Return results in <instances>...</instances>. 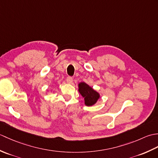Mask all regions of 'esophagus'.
Instances as JSON below:
<instances>
[{"label":"esophagus","mask_w":158,"mask_h":158,"mask_svg":"<svg viewBox=\"0 0 158 158\" xmlns=\"http://www.w3.org/2000/svg\"><path fill=\"white\" fill-rule=\"evenodd\" d=\"M73 79L71 77H68L66 78V82L68 83H70V84L73 83Z\"/></svg>","instance_id":"esophagus-1"}]
</instances>
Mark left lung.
<instances>
[{
	"instance_id": "8db88e82",
	"label": "left lung",
	"mask_w": 158,
	"mask_h": 158,
	"mask_svg": "<svg viewBox=\"0 0 158 158\" xmlns=\"http://www.w3.org/2000/svg\"><path fill=\"white\" fill-rule=\"evenodd\" d=\"M78 88L80 94L84 98V103L86 106L94 105L100 98V94L85 82H80L78 84Z\"/></svg>"
}]
</instances>
